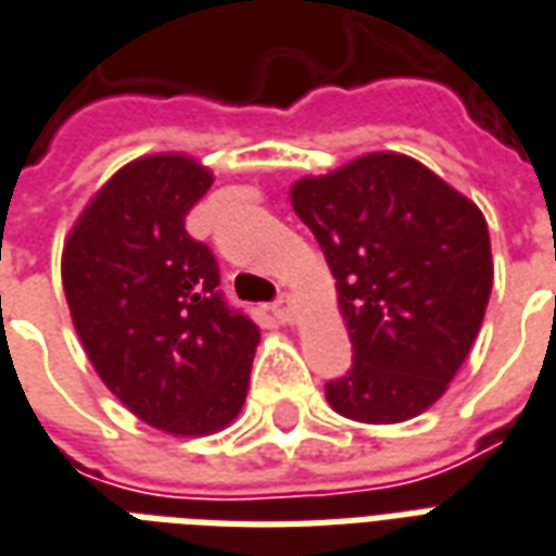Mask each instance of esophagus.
I'll return each mask as SVG.
<instances>
[{
	"label": "esophagus",
	"mask_w": 556,
	"mask_h": 556,
	"mask_svg": "<svg viewBox=\"0 0 556 556\" xmlns=\"http://www.w3.org/2000/svg\"><path fill=\"white\" fill-rule=\"evenodd\" d=\"M273 313L281 319V323H293V302H290V295L281 293L273 302Z\"/></svg>",
	"instance_id": "esophagus-1"
}]
</instances>
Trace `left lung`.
Masks as SVG:
<instances>
[{
  "label": "left lung",
  "mask_w": 556,
  "mask_h": 556,
  "mask_svg": "<svg viewBox=\"0 0 556 556\" xmlns=\"http://www.w3.org/2000/svg\"><path fill=\"white\" fill-rule=\"evenodd\" d=\"M299 219L337 278L352 369L325 383L369 425L428 410L481 331L492 290L486 219L413 157L375 152L293 187Z\"/></svg>",
  "instance_id": "obj_1"
}]
</instances>
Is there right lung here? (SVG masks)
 Listing matches in <instances>:
<instances>
[{"mask_svg": "<svg viewBox=\"0 0 556 556\" xmlns=\"http://www.w3.org/2000/svg\"><path fill=\"white\" fill-rule=\"evenodd\" d=\"M184 154H152L104 184L64 245L75 331L108 390L161 431L225 428L249 390L257 325L219 290V263L184 219L211 190Z\"/></svg>", "mask_w": 556, "mask_h": 556, "instance_id": "add662e5", "label": "right lung"}]
</instances>
